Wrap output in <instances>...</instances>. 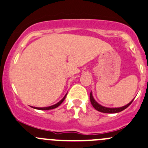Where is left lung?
Wrapping results in <instances>:
<instances>
[{
  "label": "left lung",
  "instance_id": "left-lung-1",
  "mask_svg": "<svg viewBox=\"0 0 148 148\" xmlns=\"http://www.w3.org/2000/svg\"><path fill=\"white\" fill-rule=\"evenodd\" d=\"M90 102H91V104L92 105V106L94 107V108L95 109V110H98V111H100V112L106 113V114H116V113L121 112V111L124 110V109L127 108V107H129V106L131 105V103L133 102V100H134V99H133V100H132L130 103H128V104L126 105V106H123V107L106 108V107H104V106H101V105H100L99 103H97V102L95 101V100L94 97H93L92 92H90Z\"/></svg>",
  "mask_w": 148,
  "mask_h": 148
}]
</instances>
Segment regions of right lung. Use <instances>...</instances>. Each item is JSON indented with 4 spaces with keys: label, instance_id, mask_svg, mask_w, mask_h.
I'll list each match as a JSON object with an SVG mask.
<instances>
[{
    "label": "right lung",
    "instance_id": "right-lung-1",
    "mask_svg": "<svg viewBox=\"0 0 148 148\" xmlns=\"http://www.w3.org/2000/svg\"><path fill=\"white\" fill-rule=\"evenodd\" d=\"M67 95V94H66ZM66 95L65 96H64V97H63L62 100H60L58 103H57L56 104L53 105V106H48V107H44V108H38V107H32V106H31L32 108H35V109H38V110H51V109H53V108H56L58 107V106H60V105L61 104V103H63V101H64V100H65L66 98Z\"/></svg>",
    "mask_w": 148,
    "mask_h": 148
}]
</instances>
